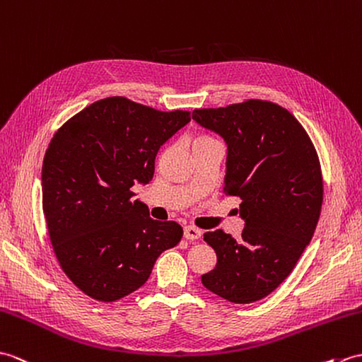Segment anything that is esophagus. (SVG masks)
I'll return each instance as SVG.
<instances>
[{
    "mask_svg": "<svg viewBox=\"0 0 362 362\" xmlns=\"http://www.w3.org/2000/svg\"><path fill=\"white\" fill-rule=\"evenodd\" d=\"M184 237L190 240V242H194V240H198L199 237H202V230L195 226H186L184 228Z\"/></svg>",
    "mask_w": 362,
    "mask_h": 362,
    "instance_id": "34e87169",
    "label": "esophagus"
}]
</instances>
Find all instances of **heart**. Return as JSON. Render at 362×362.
I'll return each instance as SVG.
<instances>
[{"label":"heart","instance_id":"b5f03b06","mask_svg":"<svg viewBox=\"0 0 362 362\" xmlns=\"http://www.w3.org/2000/svg\"><path fill=\"white\" fill-rule=\"evenodd\" d=\"M214 139L209 138V136H204V134H198L194 138V141H192V146H199V144H206V142H211Z\"/></svg>","mask_w":362,"mask_h":362}]
</instances>
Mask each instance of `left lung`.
<instances>
[{
    "mask_svg": "<svg viewBox=\"0 0 362 362\" xmlns=\"http://www.w3.org/2000/svg\"><path fill=\"white\" fill-rule=\"evenodd\" d=\"M192 119L228 144L223 192L242 199L245 220L238 240L221 229L206 232L216 264L202 282L229 302L260 300L290 276L315 234L324 198L316 148L299 120L274 102L194 110Z\"/></svg>",
    "mask_w": 362,
    "mask_h": 362,
    "instance_id": "left-lung-1",
    "label": "left lung"
}]
</instances>
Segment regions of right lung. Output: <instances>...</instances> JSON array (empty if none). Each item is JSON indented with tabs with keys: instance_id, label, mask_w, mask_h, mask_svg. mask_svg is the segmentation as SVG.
I'll return each mask as SVG.
<instances>
[{
	"instance_id": "right-lung-1",
	"label": "right lung",
	"mask_w": 362,
	"mask_h": 362,
	"mask_svg": "<svg viewBox=\"0 0 362 362\" xmlns=\"http://www.w3.org/2000/svg\"><path fill=\"white\" fill-rule=\"evenodd\" d=\"M190 120L127 98L91 103L63 124L43 159V212L63 272L80 291L115 302L138 290L182 228L150 218L132 187L155 173L160 146Z\"/></svg>"
}]
</instances>
